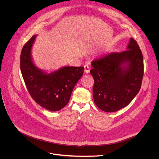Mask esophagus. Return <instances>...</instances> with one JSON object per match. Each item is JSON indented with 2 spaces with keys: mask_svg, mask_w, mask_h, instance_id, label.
Returning a JSON list of instances; mask_svg holds the SVG:
<instances>
[{
  "mask_svg": "<svg viewBox=\"0 0 159 159\" xmlns=\"http://www.w3.org/2000/svg\"><path fill=\"white\" fill-rule=\"evenodd\" d=\"M84 72L85 74H89L90 72V67L87 65L84 66Z\"/></svg>",
  "mask_w": 159,
  "mask_h": 159,
  "instance_id": "esophagus-1",
  "label": "esophagus"
}]
</instances>
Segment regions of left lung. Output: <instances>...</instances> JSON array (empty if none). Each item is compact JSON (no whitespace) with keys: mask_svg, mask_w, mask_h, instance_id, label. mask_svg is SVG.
<instances>
[{"mask_svg":"<svg viewBox=\"0 0 159 159\" xmlns=\"http://www.w3.org/2000/svg\"><path fill=\"white\" fill-rule=\"evenodd\" d=\"M126 49L92 62L94 103L103 111L115 112L128 106L140 90L144 75L143 54L132 38Z\"/></svg>","mask_w":159,"mask_h":159,"instance_id":"8db88e82","label":"left lung"}]
</instances>
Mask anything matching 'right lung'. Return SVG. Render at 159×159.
<instances>
[{
    "label": "right lung",
    "instance_id": "1",
    "mask_svg": "<svg viewBox=\"0 0 159 159\" xmlns=\"http://www.w3.org/2000/svg\"><path fill=\"white\" fill-rule=\"evenodd\" d=\"M36 38V34L33 36L21 50V72L36 103L49 111H57L68 103L75 85L84 74V67L63 66L50 73L38 67L31 55Z\"/></svg>",
    "mask_w": 159,
    "mask_h": 159
}]
</instances>
